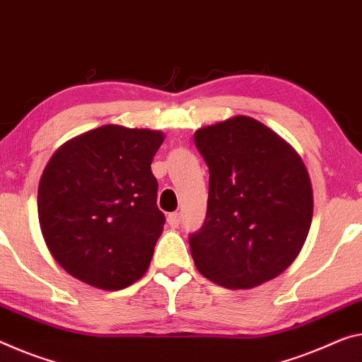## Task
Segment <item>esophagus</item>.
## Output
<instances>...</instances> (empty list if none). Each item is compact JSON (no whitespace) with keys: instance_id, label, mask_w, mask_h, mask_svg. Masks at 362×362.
I'll use <instances>...</instances> for the list:
<instances>
[{"instance_id":"1","label":"esophagus","mask_w":362,"mask_h":362,"mask_svg":"<svg viewBox=\"0 0 362 362\" xmlns=\"http://www.w3.org/2000/svg\"><path fill=\"white\" fill-rule=\"evenodd\" d=\"M181 223V214L180 212H173L168 215V225L171 228H177Z\"/></svg>"}]
</instances>
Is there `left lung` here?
<instances>
[{
  "mask_svg": "<svg viewBox=\"0 0 362 362\" xmlns=\"http://www.w3.org/2000/svg\"><path fill=\"white\" fill-rule=\"evenodd\" d=\"M194 142L210 171L207 215L189 236L197 270L231 290L278 276L301 252L313 221L299 153L249 116L200 127Z\"/></svg>",
  "mask_w": 362,
  "mask_h": 362,
  "instance_id": "1",
  "label": "left lung"
}]
</instances>
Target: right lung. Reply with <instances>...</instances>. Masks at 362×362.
Listing matches in <instances>:
<instances>
[{"label":"right lung","mask_w":362,"mask_h":362,"mask_svg":"<svg viewBox=\"0 0 362 362\" xmlns=\"http://www.w3.org/2000/svg\"><path fill=\"white\" fill-rule=\"evenodd\" d=\"M163 132L107 124L63 144L38 185L48 251L77 280L123 290L146 274L165 215L150 170Z\"/></svg>","instance_id":"1"}]
</instances>
